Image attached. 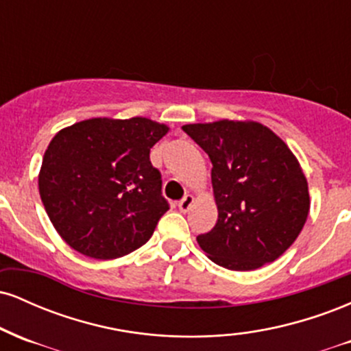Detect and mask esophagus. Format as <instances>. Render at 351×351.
Segmentation results:
<instances>
[{
	"instance_id": "esophagus-1",
	"label": "esophagus",
	"mask_w": 351,
	"mask_h": 351,
	"mask_svg": "<svg viewBox=\"0 0 351 351\" xmlns=\"http://www.w3.org/2000/svg\"><path fill=\"white\" fill-rule=\"evenodd\" d=\"M193 203H195V196H193V195H186V196H184V198L181 199L180 203H178V209H180L181 213H188L189 208L193 206Z\"/></svg>"
}]
</instances>
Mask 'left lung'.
Here are the masks:
<instances>
[{
	"mask_svg": "<svg viewBox=\"0 0 351 351\" xmlns=\"http://www.w3.org/2000/svg\"><path fill=\"white\" fill-rule=\"evenodd\" d=\"M183 130L208 153L216 226L196 237L213 263L254 271L287 251L310 209L299 160L271 128L252 120L188 123Z\"/></svg>",
	"mask_w": 351,
	"mask_h": 351,
	"instance_id": "left-lung-1",
	"label": "left lung"
}]
</instances>
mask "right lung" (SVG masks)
Segmentation results:
<instances>
[{"label": "right lung", "mask_w": 351, "mask_h": 351, "mask_svg": "<svg viewBox=\"0 0 351 351\" xmlns=\"http://www.w3.org/2000/svg\"><path fill=\"white\" fill-rule=\"evenodd\" d=\"M168 125L145 117H97L62 128L44 153L39 195L52 226L92 259L127 256L168 211L150 148Z\"/></svg>", "instance_id": "obj_1"}]
</instances>
